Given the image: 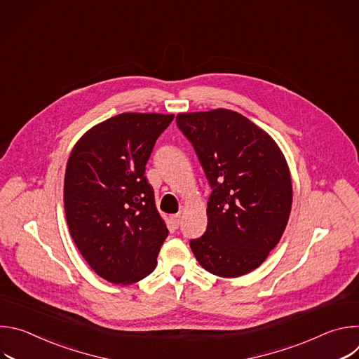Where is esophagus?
I'll use <instances>...</instances> for the list:
<instances>
[{
  "mask_svg": "<svg viewBox=\"0 0 359 359\" xmlns=\"http://www.w3.org/2000/svg\"><path fill=\"white\" fill-rule=\"evenodd\" d=\"M180 219H182V216L177 213V215H172L170 216V222H172V224L175 226V227H177L179 224H180Z\"/></svg>",
  "mask_w": 359,
  "mask_h": 359,
  "instance_id": "esophagus-1",
  "label": "esophagus"
}]
</instances>
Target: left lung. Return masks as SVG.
<instances>
[{
  "instance_id": "left-lung-1",
  "label": "left lung",
  "mask_w": 359,
  "mask_h": 359,
  "mask_svg": "<svg viewBox=\"0 0 359 359\" xmlns=\"http://www.w3.org/2000/svg\"><path fill=\"white\" fill-rule=\"evenodd\" d=\"M176 123L213 187L206 233L190 241L194 257L217 277L248 274L288 223L292 183L284 153L266 130L230 109L179 114Z\"/></svg>"
}]
</instances>
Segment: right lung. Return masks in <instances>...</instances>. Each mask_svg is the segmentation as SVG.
Wrapping results in <instances>:
<instances>
[{
	"label": "right lung",
	"mask_w": 359,
	"mask_h": 359,
	"mask_svg": "<svg viewBox=\"0 0 359 359\" xmlns=\"http://www.w3.org/2000/svg\"><path fill=\"white\" fill-rule=\"evenodd\" d=\"M175 115L126 112L86 130L65 172L69 233L89 267L112 284H133L158 264L168 237L144 166Z\"/></svg>",
	"instance_id": "right-lung-1"
}]
</instances>
